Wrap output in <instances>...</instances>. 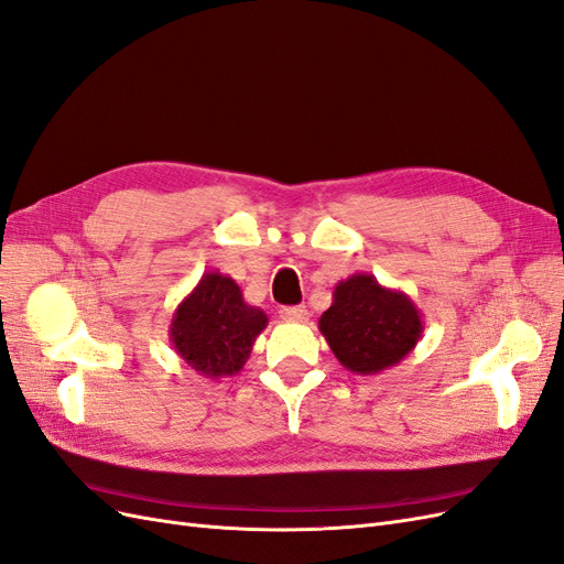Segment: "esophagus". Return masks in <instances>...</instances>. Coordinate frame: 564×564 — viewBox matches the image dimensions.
<instances>
[{"mask_svg":"<svg viewBox=\"0 0 564 564\" xmlns=\"http://www.w3.org/2000/svg\"><path fill=\"white\" fill-rule=\"evenodd\" d=\"M280 317L289 322H303L308 317V311H305V305H286V308L280 311Z\"/></svg>","mask_w":564,"mask_h":564,"instance_id":"esophagus-1","label":"esophagus"}]
</instances>
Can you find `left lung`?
I'll use <instances>...</instances> for the list:
<instances>
[{"label": "left lung", "mask_w": 564, "mask_h": 564, "mask_svg": "<svg viewBox=\"0 0 564 564\" xmlns=\"http://www.w3.org/2000/svg\"><path fill=\"white\" fill-rule=\"evenodd\" d=\"M317 324L336 360L362 377L400 365L423 336V317L414 301L400 289L383 286L369 272L340 280Z\"/></svg>", "instance_id": "obj_1"}]
</instances>
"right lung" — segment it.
Returning <instances> with one entry per match:
<instances>
[{
  "instance_id": "right-lung-1",
  "label": "right lung",
  "mask_w": 564,
  "mask_h": 564,
  "mask_svg": "<svg viewBox=\"0 0 564 564\" xmlns=\"http://www.w3.org/2000/svg\"><path fill=\"white\" fill-rule=\"evenodd\" d=\"M268 315L249 305L242 289L218 270L204 272L169 324V338L181 360L204 379L240 373Z\"/></svg>"
}]
</instances>
